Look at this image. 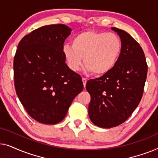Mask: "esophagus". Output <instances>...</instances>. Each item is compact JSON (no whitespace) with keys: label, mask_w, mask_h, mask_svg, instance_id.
Listing matches in <instances>:
<instances>
[{"label":"esophagus","mask_w":158,"mask_h":158,"mask_svg":"<svg viewBox=\"0 0 158 158\" xmlns=\"http://www.w3.org/2000/svg\"><path fill=\"white\" fill-rule=\"evenodd\" d=\"M82 81H83V86H84V88H85L86 83H87V80H86L85 78H83V79H82Z\"/></svg>","instance_id":"1"}]
</instances>
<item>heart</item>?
Masks as SVG:
<instances>
[{"instance_id": "obj_1", "label": "heart", "mask_w": 158, "mask_h": 158, "mask_svg": "<svg viewBox=\"0 0 158 158\" xmlns=\"http://www.w3.org/2000/svg\"><path fill=\"white\" fill-rule=\"evenodd\" d=\"M62 52L69 68L77 71L82 64L95 76H103L117 63L122 51L121 39L114 33L83 31L75 36Z\"/></svg>"}]
</instances>
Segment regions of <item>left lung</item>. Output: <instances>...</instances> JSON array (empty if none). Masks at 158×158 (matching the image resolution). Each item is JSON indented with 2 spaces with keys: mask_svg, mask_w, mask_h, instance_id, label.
Instances as JSON below:
<instances>
[{
  "mask_svg": "<svg viewBox=\"0 0 158 158\" xmlns=\"http://www.w3.org/2000/svg\"><path fill=\"white\" fill-rule=\"evenodd\" d=\"M111 29L122 42L119 59L109 73L86 83L91 97L88 115L101 128L118 126L131 116L141 101L148 74L145 56L137 41L124 30Z\"/></svg>",
  "mask_w": 158,
  "mask_h": 158,
  "instance_id": "8db88e82",
  "label": "left lung"
}]
</instances>
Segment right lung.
I'll return each instance as SVG.
<instances>
[{
    "label": "right lung",
    "mask_w": 158,
    "mask_h": 158,
    "mask_svg": "<svg viewBox=\"0 0 158 158\" xmlns=\"http://www.w3.org/2000/svg\"><path fill=\"white\" fill-rule=\"evenodd\" d=\"M72 29L44 26L23 36L14 60L15 89L34 119L55 124L65 117L73 99L83 89L80 75L65 63L62 49Z\"/></svg>",
    "instance_id": "1"
}]
</instances>
